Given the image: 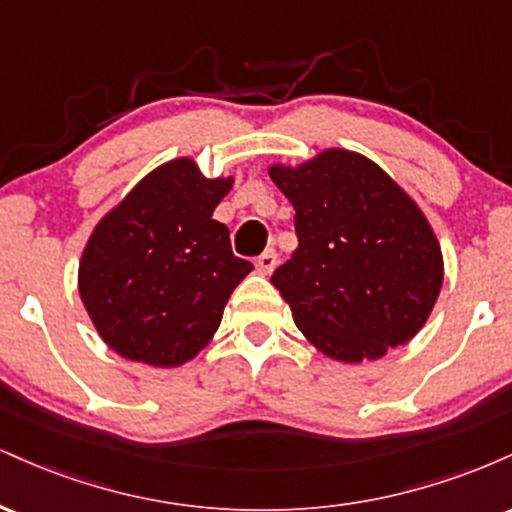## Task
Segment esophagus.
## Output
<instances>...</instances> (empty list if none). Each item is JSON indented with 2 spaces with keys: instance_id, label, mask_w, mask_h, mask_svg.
<instances>
[{
  "instance_id": "obj_1",
  "label": "esophagus",
  "mask_w": 512,
  "mask_h": 512,
  "mask_svg": "<svg viewBox=\"0 0 512 512\" xmlns=\"http://www.w3.org/2000/svg\"><path fill=\"white\" fill-rule=\"evenodd\" d=\"M276 262H279V255H276L274 248H269V250H264L260 257H257L255 267H257V272H260V274H272Z\"/></svg>"
}]
</instances>
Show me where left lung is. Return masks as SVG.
I'll return each mask as SVG.
<instances>
[{
    "label": "left lung",
    "mask_w": 512,
    "mask_h": 512,
    "mask_svg": "<svg viewBox=\"0 0 512 512\" xmlns=\"http://www.w3.org/2000/svg\"><path fill=\"white\" fill-rule=\"evenodd\" d=\"M296 209L298 248L272 274L293 322L322 354L373 361L424 327L443 286L431 223L383 168L330 149L269 168Z\"/></svg>",
    "instance_id": "1"
}]
</instances>
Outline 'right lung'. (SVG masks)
Masks as SVG:
<instances>
[{
	"mask_svg": "<svg viewBox=\"0 0 512 512\" xmlns=\"http://www.w3.org/2000/svg\"><path fill=\"white\" fill-rule=\"evenodd\" d=\"M233 178L209 180L195 161L163 163L88 238L79 293L98 334L129 361L175 368L219 330L223 308L252 272L211 219Z\"/></svg>",
	"mask_w": 512,
	"mask_h": 512,
	"instance_id": "obj_1",
	"label": "right lung"
}]
</instances>
